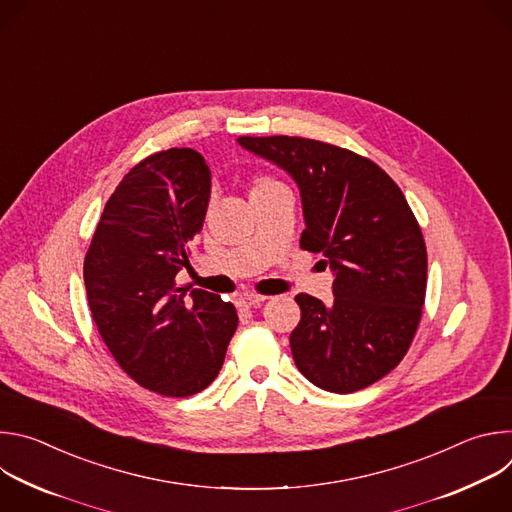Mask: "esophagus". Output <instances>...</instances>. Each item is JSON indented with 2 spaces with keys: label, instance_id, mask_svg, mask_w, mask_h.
<instances>
[{
  "label": "esophagus",
  "instance_id": "esophagus-1",
  "mask_svg": "<svg viewBox=\"0 0 512 512\" xmlns=\"http://www.w3.org/2000/svg\"><path fill=\"white\" fill-rule=\"evenodd\" d=\"M267 298L265 296H259V294H245V296H241L239 298V306L241 308H255V306H259V304H263Z\"/></svg>",
  "mask_w": 512,
  "mask_h": 512
}]
</instances>
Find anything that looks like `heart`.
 Instances as JSON below:
<instances>
[{"label": "heart", "mask_w": 512, "mask_h": 512, "mask_svg": "<svg viewBox=\"0 0 512 512\" xmlns=\"http://www.w3.org/2000/svg\"><path fill=\"white\" fill-rule=\"evenodd\" d=\"M273 186H281V184H279L277 180L269 178V176H259V178H255V182H253V186H251V194L269 190V188H273Z\"/></svg>", "instance_id": "heart-1"}]
</instances>
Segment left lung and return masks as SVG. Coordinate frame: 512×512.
Wrapping results in <instances>:
<instances>
[{"instance_id": "left-lung-1", "label": "left lung", "mask_w": 512, "mask_h": 512, "mask_svg": "<svg viewBox=\"0 0 512 512\" xmlns=\"http://www.w3.org/2000/svg\"><path fill=\"white\" fill-rule=\"evenodd\" d=\"M239 143L296 180L306 221L300 247L322 253L336 275L330 306L296 296V367L330 393L377 383L407 354L425 302V241L401 188L369 158L332 143L289 135Z\"/></svg>"}]
</instances>
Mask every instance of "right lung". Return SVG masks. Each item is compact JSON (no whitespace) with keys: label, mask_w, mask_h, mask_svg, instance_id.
Returning a JSON list of instances; mask_svg holds the SVG:
<instances>
[{"label":"right lung","mask_w":512,"mask_h":512,"mask_svg":"<svg viewBox=\"0 0 512 512\" xmlns=\"http://www.w3.org/2000/svg\"><path fill=\"white\" fill-rule=\"evenodd\" d=\"M210 170L190 148L133 166L105 204L85 257L87 300L119 367L143 389L190 397L221 371L239 316L204 289L178 287L202 231Z\"/></svg>","instance_id":"1"}]
</instances>
